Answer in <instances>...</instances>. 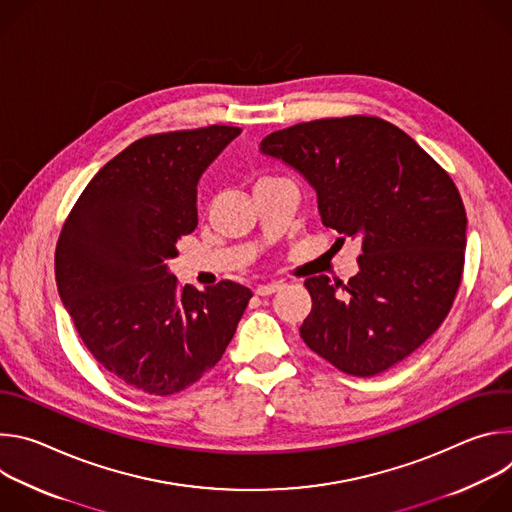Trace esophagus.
<instances>
[{
	"instance_id": "obj_1",
	"label": "esophagus",
	"mask_w": 512,
	"mask_h": 512,
	"mask_svg": "<svg viewBox=\"0 0 512 512\" xmlns=\"http://www.w3.org/2000/svg\"><path fill=\"white\" fill-rule=\"evenodd\" d=\"M279 287H281L279 283H263V285L255 287V294L257 296H271V294H275Z\"/></svg>"
}]
</instances>
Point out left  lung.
I'll use <instances>...</instances> for the list:
<instances>
[{
    "mask_svg": "<svg viewBox=\"0 0 512 512\" xmlns=\"http://www.w3.org/2000/svg\"><path fill=\"white\" fill-rule=\"evenodd\" d=\"M261 152L316 188L322 223L358 239L346 283L308 277L300 336L346 375L373 377L446 320L464 271L466 208L450 174L397 125L373 115L316 119L269 133Z\"/></svg>",
    "mask_w": 512,
    "mask_h": 512,
    "instance_id": "obj_1",
    "label": "left lung"
}]
</instances>
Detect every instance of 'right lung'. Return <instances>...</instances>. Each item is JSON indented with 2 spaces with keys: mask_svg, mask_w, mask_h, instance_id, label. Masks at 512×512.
I'll return each mask as SVG.
<instances>
[{
  "mask_svg": "<svg viewBox=\"0 0 512 512\" xmlns=\"http://www.w3.org/2000/svg\"><path fill=\"white\" fill-rule=\"evenodd\" d=\"M241 133L208 125L145 135L107 162L62 225L54 273L62 304L105 371L168 397L223 358L251 289L180 285L166 259L198 225L196 182Z\"/></svg>",
  "mask_w": 512,
  "mask_h": 512,
  "instance_id": "obj_1",
  "label": "right lung"
}]
</instances>
